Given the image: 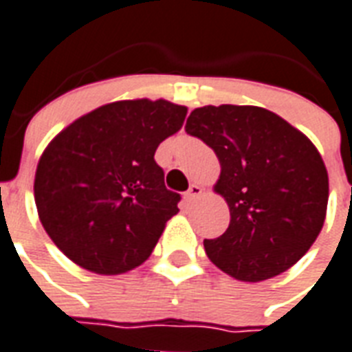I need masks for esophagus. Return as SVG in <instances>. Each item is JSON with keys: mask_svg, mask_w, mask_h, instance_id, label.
<instances>
[{"mask_svg": "<svg viewBox=\"0 0 352 352\" xmlns=\"http://www.w3.org/2000/svg\"><path fill=\"white\" fill-rule=\"evenodd\" d=\"M201 195H203V188L199 186V184H192V186H190V190L184 193V199H186L188 203H192V201L199 199Z\"/></svg>", "mask_w": 352, "mask_h": 352, "instance_id": "1", "label": "esophagus"}]
</instances>
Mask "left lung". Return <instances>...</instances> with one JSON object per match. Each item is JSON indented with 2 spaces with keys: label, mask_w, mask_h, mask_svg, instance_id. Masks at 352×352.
<instances>
[{
  "label": "left lung",
  "mask_w": 352,
  "mask_h": 352,
  "mask_svg": "<svg viewBox=\"0 0 352 352\" xmlns=\"http://www.w3.org/2000/svg\"><path fill=\"white\" fill-rule=\"evenodd\" d=\"M186 131L217 155L214 192L230 210L225 234L204 239L210 261L248 283L289 270L327 215V168L311 138L265 107L232 104L193 109Z\"/></svg>",
  "instance_id": "8db88e82"
}]
</instances>
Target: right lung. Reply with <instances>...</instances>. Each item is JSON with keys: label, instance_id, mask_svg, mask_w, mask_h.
Here are the masks:
<instances>
[{"label": "right lung", "instance_id": "obj_1", "mask_svg": "<svg viewBox=\"0 0 352 352\" xmlns=\"http://www.w3.org/2000/svg\"><path fill=\"white\" fill-rule=\"evenodd\" d=\"M188 107L164 98L118 100L85 113L43 149L34 201L52 243L78 267L126 274L153 252L177 215L155 162L159 144L184 124Z\"/></svg>", "mask_w": 352, "mask_h": 352}]
</instances>
